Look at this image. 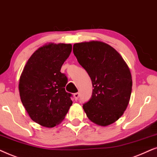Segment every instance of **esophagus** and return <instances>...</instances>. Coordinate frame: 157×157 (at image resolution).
I'll return each instance as SVG.
<instances>
[{"label":"esophagus","mask_w":157,"mask_h":157,"mask_svg":"<svg viewBox=\"0 0 157 157\" xmlns=\"http://www.w3.org/2000/svg\"><path fill=\"white\" fill-rule=\"evenodd\" d=\"M79 97H80V94H79L78 93H76L74 94V98H75V100H78Z\"/></svg>","instance_id":"34e87169"}]
</instances>
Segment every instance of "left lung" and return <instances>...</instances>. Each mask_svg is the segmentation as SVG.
Wrapping results in <instances>:
<instances>
[{"mask_svg": "<svg viewBox=\"0 0 157 157\" xmlns=\"http://www.w3.org/2000/svg\"><path fill=\"white\" fill-rule=\"evenodd\" d=\"M73 53L94 87L91 98L82 106L87 118L101 126L113 124L130 100L132 77L128 66L114 48L102 41L75 44Z\"/></svg>", "mask_w": 157, "mask_h": 157, "instance_id": "left-lung-1", "label": "left lung"}]
</instances>
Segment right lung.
Segmentation results:
<instances>
[{
	"instance_id": "right-lung-1",
	"label": "right lung",
	"mask_w": 157,
	"mask_h": 157,
	"mask_svg": "<svg viewBox=\"0 0 157 157\" xmlns=\"http://www.w3.org/2000/svg\"><path fill=\"white\" fill-rule=\"evenodd\" d=\"M72 52L70 44L49 43L39 47L29 58L21 75V100L32 121L52 128L59 124L72 101L64 87L65 75L60 72Z\"/></svg>"
}]
</instances>
